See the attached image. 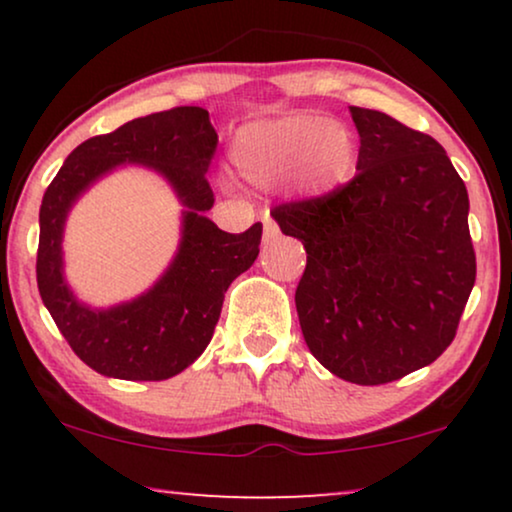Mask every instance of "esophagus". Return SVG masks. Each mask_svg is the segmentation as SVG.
<instances>
[{"label":"esophagus","instance_id":"obj_1","mask_svg":"<svg viewBox=\"0 0 512 512\" xmlns=\"http://www.w3.org/2000/svg\"><path fill=\"white\" fill-rule=\"evenodd\" d=\"M263 240L265 242H270V240H275V237L279 235V226H277V221L275 219H272V216L268 214V212H265L263 214Z\"/></svg>","mask_w":512,"mask_h":512}]
</instances>
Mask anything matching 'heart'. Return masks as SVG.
I'll return each mask as SVG.
<instances>
[{
	"label": "heart",
	"mask_w": 512,
	"mask_h": 512,
	"mask_svg": "<svg viewBox=\"0 0 512 512\" xmlns=\"http://www.w3.org/2000/svg\"><path fill=\"white\" fill-rule=\"evenodd\" d=\"M230 158L254 186L272 188L293 181L300 193L326 195L354 177L359 149L347 125L298 114L242 128L233 139Z\"/></svg>",
	"instance_id": "b5f03b06"
}]
</instances>
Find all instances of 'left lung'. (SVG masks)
<instances>
[{
  "mask_svg": "<svg viewBox=\"0 0 512 512\" xmlns=\"http://www.w3.org/2000/svg\"><path fill=\"white\" fill-rule=\"evenodd\" d=\"M356 177L275 207L307 265L296 289L303 338L321 366L373 387L450 347L475 284L468 193L436 139L382 111L349 107Z\"/></svg>",
  "mask_w": 512,
  "mask_h": 512,
  "instance_id": "1",
  "label": "left lung"
}]
</instances>
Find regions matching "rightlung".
<instances>
[{
  "label": "right lung",
  "instance_id": "1",
  "mask_svg": "<svg viewBox=\"0 0 512 512\" xmlns=\"http://www.w3.org/2000/svg\"><path fill=\"white\" fill-rule=\"evenodd\" d=\"M216 130L207 109L174 107L135 118L69 153L39 209L37 284L46 310L79 359L100 375L160 382L191 366L212 340L223 296L254 265L263 226L226 233L205 212L214 205L207 170ZM123 162L165 176L185 205L180 251L152 289L109 311L83 306L61 275V230L68 209L94 181Z\"/></svg>",
  "mask_w": 512,
  "mask_h": 512
}]
</instances>
